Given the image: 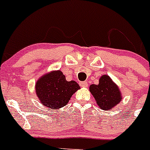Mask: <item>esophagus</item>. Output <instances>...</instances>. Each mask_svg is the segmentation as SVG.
I'll use <instances>...</instances> for the list:
<instances>
[{
  "mask_svg": "<svg viewBox=\"0 0 150 150\" xmlns=\"http://www.w3.org/2000/svg\"><path fill=\"white\" fill-rule=\"evenodd\" d=\"M79 85H80L81 87H87L88 86V83L86 81H81V82L79 83Z\"/></svg>",
  "mask_w": 150,
  "mask_h": 150,
  "instance_id": "obj_1",
  "label": "esophagus"
}]
</instances>
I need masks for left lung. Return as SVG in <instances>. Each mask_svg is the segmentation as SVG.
<instances>
[{
  "label": "left lung",
  "instance_id": "left-lung-1",
  "mask_svg": "<svg viewBox=\"0 0 150 150\" xmlns=\"http://www.w3.org/2000/svg\"><path fill=\"white\" fill-rule=\"evenodd\" d=\"M89 90L96 101V103L103 110H109L122 101V94L119 87L109 75H103L99 79L98 85L92 84Z\"/></svg>",
  "mask_w": 150,
  "mask_h": 150
}]
</instances>
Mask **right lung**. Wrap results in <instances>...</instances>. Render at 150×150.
Wrapping results in <instances>:
<instances>
[{"label": "right lung", "instance_id": "right-lung-1", "mask_svg": "<svg viewBox=\"0 0 150 150\" xmlns=\"http://www.w3.org/2000/svg\"><path fill=\"white\" fill-rule=\"evenodd\" d=\"M79 88L76 81H66L60 70L44 75L35 84L36 94L41 103L52 109L64 106Z\"/></svg>", "mask_w": 150, "mask_h": 150}]
</instances>
